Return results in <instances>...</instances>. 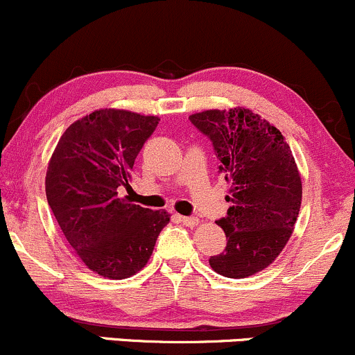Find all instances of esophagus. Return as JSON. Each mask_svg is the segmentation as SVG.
<instances>
[{
	"instance_id": "esophagus-1",
	"label": "esophagus",
	"mask_w": 355,
	"mask_h": 355,
	"mask_svg": "<svg viewBox=\"0 0 355 355\" xmlns=\"http://www.w3.org/2000/svg\"><path fill=\"white\" fill-rule=\"evenodd\" d=\"M179 221H181L182 225L189 226V228H193V226H196L199 223L198 218H194V216H179Z\"/></svg>"
}]
</instances>
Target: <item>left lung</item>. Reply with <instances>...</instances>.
Wrapping results in <instances>:
<instances>
[{
	"instance_id": "left-lung-1",
	"label": "left lung",
	"mask_w": 355,
	"mask_h": 355,
	"mask_svg": "<svg viewBox=\"0 0 355 355\" xmlns=\"http://www.w3.org/2000/svg\"><path fill=\"white\" fill-rule=\"evenodd\" d=\"M213 144L221 174L230 182L228 213L216 223L226 248L209 258L228 278H246L266 268L292 236L302 205V181L290 146L277 127L236 107L189 117Z\"/></svg>"
}]
</instances>
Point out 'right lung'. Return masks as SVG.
I'll use <instances>...</instances> for the list:
<instances>
[{
    "mask_svg": "<svg viewBox=\"0 0 355 355\" xmlns=\"http://www.w3.org/2000/svg\"><path fill=\"white\" fill-rule=\"evenodd\" d=\"M159 124L154 115L95 110L60 137L46 171V199L67 241L92 272L122 280L142 270L153 254L166 211L119 196Z\"/></svg>",
    "mask_w": 355,
    "mask_h": 355,
    "instance_id": "obj_1",
    "label": "right lung"
}]
</instances>
